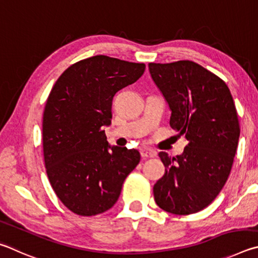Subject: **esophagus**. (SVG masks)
Here are the masks:
<instances>
[{
  "mask_svg": "<svg viewBox=\"0 0 258 258\" xmlns=\"http://www.w3.org/2000/svg\"><path fill=\"white\" fill-rule=\"evenodd\" d=\"M141 155L143 159H152V157L156 156V153L153 152L152 150H147V148H144L141 151Z\"/></svg>",
  "mask_w": 258,
  "mask_h": 258,
  "instance_id": "34e87169",
  "label": "esophagus"
}]
</instances>
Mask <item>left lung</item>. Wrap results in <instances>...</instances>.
<instances>
[{"label": "left lung", "instance_id": "obj_1", "mask_svg": "<svg viewBox=\"0 0 258 258\" xmlns=\"http://www.w3.org/2000/svg\"><path fill=\"white\" fill-rule=\"evenodd\" d=\"M148 68L172 112L171 128L188 142L181 155L159 154L165 173L153 188L155 202L172 214L197 213L215 200L232 168L240 135L232 95L220 77L192 61Z\"/></svg>", "mask_w": 258, "mask_h": 258}]
</instances>
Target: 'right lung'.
I'll return each instance as SVG.
<instances>
[{
	"instance_id": "right-lung-1",
	"label": "right lung",
	"mask_w": 258,
	"mask_h": 258,
	"mask_svg": "<svg viewBox=\"0 0 258 258\" xmlns=\"http://www.w3.org/2000/svg\"><path fill=\"white\" fill-rule=\"evenodd\" d=\"M144 63L96 55L74 63L58 77L43 114V152L49 183L75 214L93 216L115 204L122 184L141 161L136 150L110 146L116 92L134 84Z\"/></svg>"
}]
</instances>
